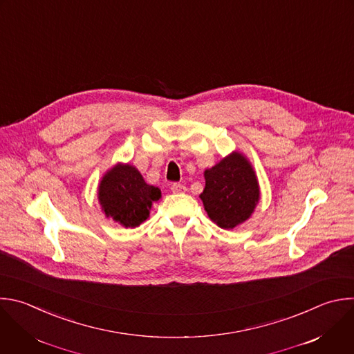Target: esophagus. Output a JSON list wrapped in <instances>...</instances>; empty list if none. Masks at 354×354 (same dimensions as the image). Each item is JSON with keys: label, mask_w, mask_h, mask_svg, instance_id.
I'll return each mask as SVG.
<instances>
[{"label": "esophagus", "mask_w": 354, "mask_h": 354, "mask_svg": "<svg viewBox=\"0 0 354 354\" xmlns=\"http://www.w3.org/2000/svg\"><path fill=\"white\" fill-rule=\"evenodd\" d=\"M171 190H172L174 193H185V192H186V186L182 185V183H172Z\"/></svg>", "instance_id": "obj_1"}]
</instances>
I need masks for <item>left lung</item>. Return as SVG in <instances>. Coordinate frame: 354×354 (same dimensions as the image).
Instances as JSON below:
<instances>
[{
	"mask_svg": "<svg viewBox=\"0 0 354 354\" xmlns=\"http://www.w3.org/2000/svg\"><path fill=\"white\" fill-rule=\"evenodd\" d=\"M205 187L200 194L211 221L222 229H233L248 221L259 200L260 187L250 161L233 151L204 171Z\"/></svg>",
	"mask_w": 354,
	"mask_h": 354,
	"instance_id": "obj_1",
	"label": "left lung"
}]
</instances>
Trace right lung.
<instances>
[{
    "instance_id": "add662e5",
    "label": "right lung",
    "mask_w": 354,
    "mask_h": 354,
    "mask_svg": "<svg viewBox=\"0 0 354 354\" xmlns=\"http://www.w3.org/2000/svg\"><path fill=\"white\" fill-rule=\"evenodd\" d=\"M161 198V190L147 185L131 164H116L105 172L98 185V201L106 218L125 227L145 222L154 201Z\"/></svg>"
}]
</instances>
